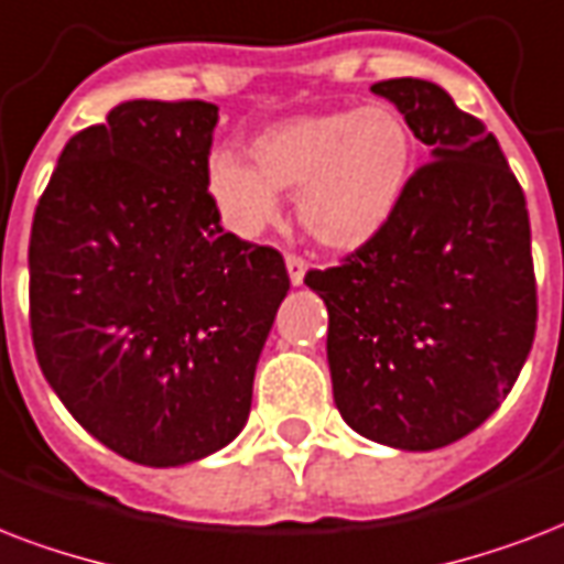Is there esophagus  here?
<instances>
[{"label": "esophagus", "mask_w": 564, "mask_h": 564, "mask_svg": "<svg viewBox=\"0 0 564 564\" xmlns=\"http://www.w3.org/2000/svg\"><path fill=\"white\" fill-rule=\"evenodd\" d=\"M285 268H288V276H291V285L300 288L305 282V270H308V264H305L300 256H288L285 259Z\"/></svg>", "instance_id": "obj_1"}]
</instances>
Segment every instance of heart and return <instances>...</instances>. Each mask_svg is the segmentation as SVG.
<instances>
[{
    "mask_svg": "<svg viewBox=\"0 0 564 564\" xmlns=\"http://www.w3.org/2000/svg\"><path fill=\"white\" fill-rule=\"evenodd\" d=\"M252 164L217 152L205 187L223 223L256 238L279 220V194H296V217L314 241L352 252L394 220L414 170V134L388 105L300 115L250 143Z\"/></svg>",
    "mask_w": 564,
    "mask_h": 564,
    "instance_id": "1",
    "label": "heart"
}]
</instances>
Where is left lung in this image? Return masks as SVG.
I'll return each mask as SVG.
<instances>
[{"label":"left lung","mask_w":564,"mask_h":564,"mask_svg":"<svg viewBox=\"0 0 564 564\" xmlns=\"http://www.w3.org/2000/svg\"><path fill=\"white\" fill-rule=\"evenodd\" d=\"M430 147L394 220L305 285L329 312L332 397L352 430L397 449L447 447L512 391L535 335L530 214L500 143L444 87H370Z\"/></svg>","instance_id":"1"}]
</instances>
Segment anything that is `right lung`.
Returning <instances> with one entry per match:
<instances>
[{
	"label": "right lung",
	"mask_w": 564,
	"mask_h": 564,
	"mask_svg": "<svg viewBox=\"0 0 564 564\" xmlns=\"http://www.w3.org/2000/svg\"><path fill=\"white\" fill-rule=\"evenodd\" d=\"M212 102L132 99L69 138L29 241L32 338L105 447L178 468L243 430L285 261L226 232L205 170Z\"/></svg>",
	"instance_id": "right-lung-1"
}]
</instances>
